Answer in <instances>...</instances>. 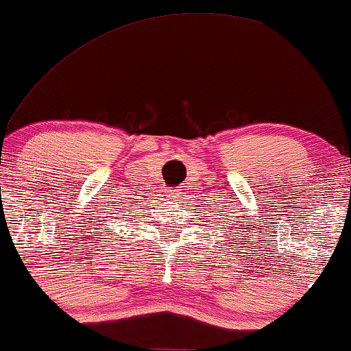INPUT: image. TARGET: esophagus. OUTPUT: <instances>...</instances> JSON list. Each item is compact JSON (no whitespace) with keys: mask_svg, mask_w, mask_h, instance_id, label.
Here are the masks:
<instances>
[{"mask_svg":"<svg viewBox=\"0 0 351 351\" xmlns=\"http://www.w3.org/2000/svg\"><path fill=\"white\" fill-rule=\"evenodd\" d=\"M185 189H182V187H174V189H167L166 191V193H167V199H182V193H185L184 192Z\"/></svg>","mask_w":351,"mask_h":351,"instance_id":"esophagus-1","label":"esophagus"}]
</instances>
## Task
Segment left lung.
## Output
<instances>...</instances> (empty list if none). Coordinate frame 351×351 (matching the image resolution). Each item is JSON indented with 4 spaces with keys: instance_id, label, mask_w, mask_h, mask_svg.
<instances>
[{
    "instance_id": "left-lung-1",
    "label": "left lung",
    "mask_w": 351,
    "mask_h": 351,
    "mask_svg": "<svg viewBox=\"0 0 351 351\" xmlns=\"http://www.w3.org/2000/svg\"><path fill=\"white\" fill-rule=\"evenodd\" d=\"M215 213H217V210H215ZM237 220H240V218H237ZM234 228H238V226H234ZM234 237H237V234H234ZM237 240H238V238H237Z\"/></svg>"
}]
</instances>
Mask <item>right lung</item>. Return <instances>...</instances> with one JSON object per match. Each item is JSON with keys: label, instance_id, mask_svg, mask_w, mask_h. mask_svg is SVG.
I'll list each match as a JSON object with an SVG mask.
<instances>
[{"label": "right lung", "instance_id": "add662e5", "mask_svg": "<svg viewBox=\"0 0 351 351\" xmlns=\"http://www.w3.org/2000/svg\"><path fill=\"white\" fill-rule=\"evenodd\" d=\"M103 223H105V221H103Z\"/></svg>", "mask_w": 351, "mask_h": 351}]
</instances>
